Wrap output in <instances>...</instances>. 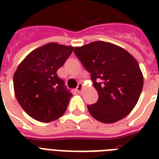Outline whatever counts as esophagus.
Here are the masks:
<instances>
[{"mask_svg":"<svg viewBox=\"0 0 159 159\" xmlns=\"http://www.w3.org/2000/svg\"><path fill=\"white\" fill-rule=\"evenodd\" d=\"M82 88H83V85H82V82H79V83H78V85H77V88H76V90H77V92H82Z\"/></svg>","mask_w":159,"mask_h":159,"instance_id":"34e87169","label":"esophagus"}]
</instances>
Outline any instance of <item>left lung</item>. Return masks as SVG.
<instances>
[{
	"instance_id": "left-lung-1",
	"label": "left lung",
	"mask_w": 159,
	"mask_h": 159,
	"mask_svg": "<svg viewBox=\"0 0 159 159\" xmlns=\"http://www.w3.org/2000/svg\"><path fill=\"white\" fill-rule=\"evenodd\" d=\"M74 53L91 73L98 92V101L87 106L92 117L102 123H114L130 113L143 86L135 58L124 48L104 41L76 47Z\"/></svg>"
}]
</instances>
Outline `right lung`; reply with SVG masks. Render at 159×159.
Returning a JSON list of instances; mask_svg holds the SVG:
<instances>
[{"mask_svg":"<svg viewBox=\"0 0 159 159\" xmlns=\"http://www.w3.org/2000/svg\"><path fill=\"white\" fill-rule=\"evenodd\" d=\"M72 51V46L47 43L32 51L17 67L15 95L24 111L36 120H55L67 110L72 94L57 71Z\"/></svg>","mask_w":159,"mask_h":159,"instance_id":"1","label":"right lung"}]
</instances>
